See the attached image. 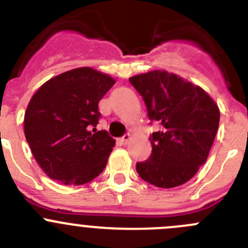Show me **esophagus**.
I'll use <instances>...</instances> for the list:
<instances>
[{"label":"esophagus","instance_id":"obj_1","mask_svg":"<svg viewBox=\"0 0 248 248\" xmlns=\"http://www.w3.org/2000/svg\"><path fill=\"white\" fill-rule=\"evenodd\" d=\"M129 139H131V134L126 133L124 136H122L121 138H120V141H121L122 144H127V143H128Z\"/></svg>","mask_w":248,"mask_h":248}]
</instances>
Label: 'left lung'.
I'll list each match as a JSON object with an SVG mask.
<instances>
[{
    "mask_svg": "<svg viewBox=\"0 0 248 248\" xmlns=\"http://www.w3.org/2000/svg\"><path fill=\"white\" fill-rule=\"evenodd\" d=\"M129 82L150 121L161 124L150 136V157L137 162L139 177L158 188L184 184L207 160L219 124L217 104L201 87L167 71L133 76Z\"/></svg>",
    "mask_w": 248,
    "mask_h": 248,
    "instance_id": "left-lung-1",
    "label": "left lung"
}]
</instances>
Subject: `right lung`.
<instances>
[{
  "mask_svg": "<svg viewBox=\"0 0 248 248\" xmlns=\"http://www.w3.org/2000/svg\"><path fill=\"white\" fill-rule=\"evenodd\" d=\"M114 83L109 75L78 68L48 80L32 95L24 133L33 157L53 180L81 185L103 172L115 139L95 128L98 103Z\"/></svg>",
  "mask_w": 248,
  "mask_h": 248,
  "instance_id": "right-lung-1",
  "label": "right lung"
}]
</instances>
